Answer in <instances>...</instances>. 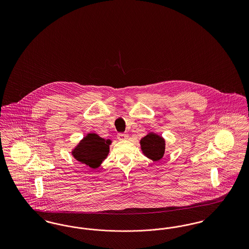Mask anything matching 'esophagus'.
Returning a JSON list of instances; mask_svg holds the SVG:
<instances>
[{
    "label": "esophagus",
    "mask_w": 249,
    "mask_h": 249,
    "mask_svg": "<svg viewBox=\"0 0 249 249\" xmlns=\"http://www.w3.org/2000/svg\"><path fill=\"white\" fill-rule=\"evenodd\" d=\"M129 137V135L127 133H119L118 134V139L119 140H125Z\"/></svg>",
    "instance_id": "esophagus-1"
}]
</instances>
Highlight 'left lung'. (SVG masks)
Here are the masks:
<instances>
[{
  "instance_id": "8db88e82",
  "label": "left lung",
  "mask_w": 249,
  "mask_h": 249,
  "mask_svg": "<svg viewBox=\"0 0 249 249\" xmlns=\"http://www.w3.org/2000/svg\"><path fill=\"white\" fill-rule=\"evenodd\" d=\"M142 152L153 160H160L165 151L164 140L155 133H149L141 140Z\"/></svg>"
}]
</instances>
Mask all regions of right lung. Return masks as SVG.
<instances>
[{"label": "right lung", "mask_w": 249, "mask_h": 249, "mask_svg": "<svg viewBox=\"0 0 249 249\" xmlns=\"http://www.w3.org/2000/svg\"><path fill=\"white\" fill-rule=\"evenodd\" d=\"M111 140H105L95 133L86 136L72 151L73 157L91 168H97L107 158Z\"/></svg>", "instance_id": "1"}]
</instances>
